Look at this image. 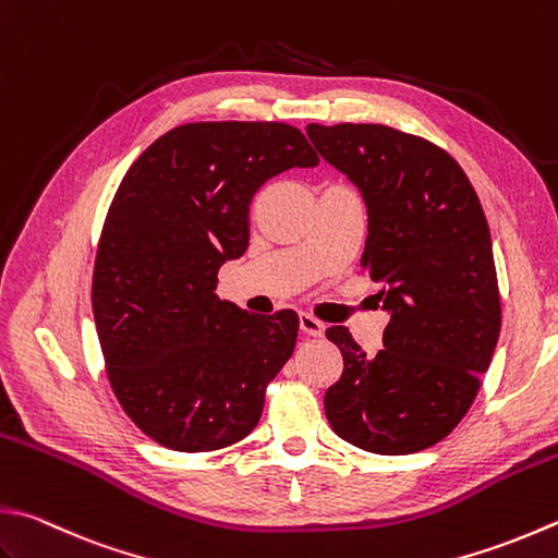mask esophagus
<instances>
[{
  "mask_svg": "<svg viewBox=\"0 0 558 558\" xmlns=\"http://www.w3.org/2000/svg\"><path fill=\"white\" fill-rule=\"evenodd\" d=\"M299 323H301V330L306 332V335H311V338H323L325 325H323L318 318H313L311 313H301Z\"/></svg>",
  "mask_w": 558,
  "mask_h": 558,
  "instance_id": "34e87169",
  "label": "esophagus"
}]
</instances>
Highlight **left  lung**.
I'll list each match as a JSON object with an SVG mask.
<instances>
[{
    "label": "left lung",
    "instance_id": "left-lung-1",
    "mask_svg": "<svg viewBox=\"0 0 558 558\" xmlns=\"http://www.w3.org/2000/svg\"><path fill=\"white\" fill-rule=\"evenodd\" d=\"M315 150L360 189L369 216L362 267L391 313L384 350L325 330L344 369L325 415L374 454H413L469 413L500 335L488 220L459 162L435 143L381 123H308Z\"/></svg>",
    "mask_w": 558,
    "mask_h": 558
}]
</instances>
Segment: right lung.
I'll use <instances>...</instances> for the list:
<instances>
[{
    "label": "right lung",
    "instance_id": "1",
    "mask_svg": "<svg viewBox=\"0 0 558 558\" xmlns=\"http://www.w3.org/2000/svg\"><path fill=\"white\" fill-rule=\"evenodd\" d=\"M318 162L289 123H184L116 189L92 311L113 393L157 445L216 451L259 423L267 384L296 347L299 315L259 318L220 301L218 269L247 250L257 189Z\"/></svg>",
    "mask_w": 558,
    "mask_h": 558
}]
</instances>
